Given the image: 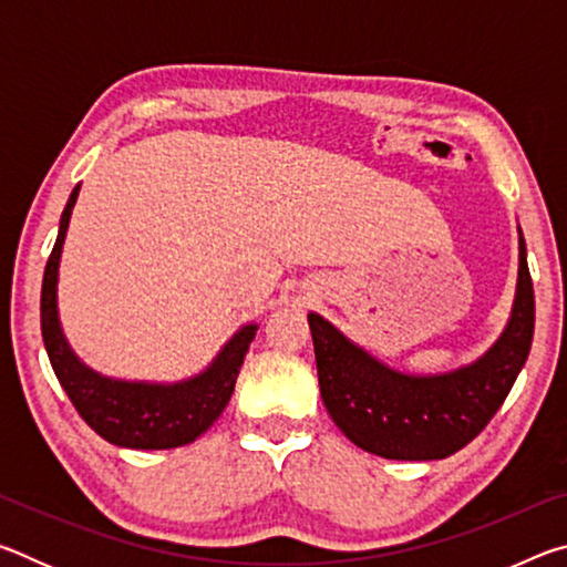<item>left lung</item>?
Listing matches in <instances>:
<instances>
[{
  "label": "left lung",
  "mask_w": 567,
  "mask_h": 567,
  "mask_svg": "<svg viewBox=\"0 0 567 567\" xmlns=\"http://www.w3.org/2000/svg\"><path fill=\"white\" fill-rule=\"evenodd\" d=\"M320 395L354 445L388 460H443L483 433L527 360L535 295L520 233L511 322L477 362L445 375H402L370 358L320 315H307Z\"/></svg>",
  "instance_id": "8db88e82"
}]
</instances>
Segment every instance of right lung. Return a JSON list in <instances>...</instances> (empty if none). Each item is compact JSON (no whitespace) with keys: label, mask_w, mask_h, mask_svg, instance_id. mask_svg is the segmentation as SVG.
I'll use <instances>...</instances> for the list:
<instances>
[{"label":"right lung","mask_w":567,"mask_h":567,"mask_svg":"<svg viewBox=\"0 0 567 567\" xmlns=\"http://www.w3.org/2000/svg\"><path fill=\"white\" fill-rule=\"evenodd\" d=\"M80 195L72 189L60 219V235L52 247L42 280V340L50 354L52 370L80 417L112 445L134 450H167L197 440L223 415L243 360L255 338L257 324H247L229 340L217 360L203 375L177 385H147V382H122L102 378L84 368L66 344L56 320V267L64 245L70 215Z\"/></svg>","instance_id":"add662e5"}]
</instances>
